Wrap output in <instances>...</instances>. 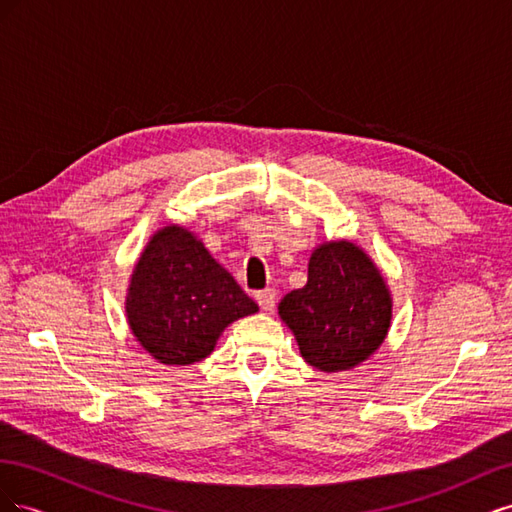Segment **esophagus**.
<instances>
[{
  "mask_svg": "<svg viewBox=\"0 0 512 512\" xmlns=\"http://www.w3.org/2000/svg\"><path fill=\"white\" fill-rule=\"evenodd\" d=\"M256 301L260 305L262 312H273L275 301H277V292L273 288H265L256 292Z\"/></svg>",
  "mask_w": 512,
  "mask_h": 512,
  "instance_id": "34e87169",
  "label": "esophagus"
}]
</instances>
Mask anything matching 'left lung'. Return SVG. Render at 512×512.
Segmentation results:
<instances>
[{
	"label": "left lung",
	"mask_w": 512,
	"mask_h": 512,
	"mask_svg": "<svg viewBox=\"0 0 512 512\" xmlns=\"http://www.w3.org/2000/svg\"><path fill=\"white\" fill-rule=\"evenodd\" d=\"M277 312L312 367L335 374L367 361L391 329L393 297L363 247L324 241L309 256L307 284L288 292Z\"/></svg>",
	"instance_id": "8db88e82"
}]
</instances>
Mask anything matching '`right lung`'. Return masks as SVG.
Returning a JSON list of instances; mask_svg holds the SVG:
<instances>
[{
    "label": "right lung",
    "mask_w": 512,
    "mask_h": 512,
    "mask_svg": "<svg viewBox=\"0 0 512 512\" xmlns=\"http://www.w3.org/2000/svg\"><path fill=\"white\" fill-rule=\"evenodd\" d=\"M256 312L203 241L175 224L153 232L126 292L132 335L164 365L207 359L228 324Z\"/></svg>",
    "instance_id": "add662e5"
}]
</instances>
